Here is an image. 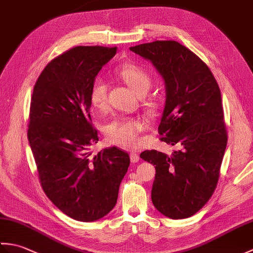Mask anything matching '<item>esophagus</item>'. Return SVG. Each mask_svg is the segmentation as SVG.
<instances>
[{
  "mask_svg": "<svg viewBox=\"0 0 253 253\" xmlns=\"http://www.w3.org/2000/svg\"><path fill=\"white\" fill-rule=\"evenodd\" d=\"M139 154L137 153V152H131L130 153V161L132 163H137V162H139Z\"/></svg>",
  "mask_w": 253,
  "mask_h": 253,
  "instance_id": "obj_1",
  "label": "esophagus"
}]
</instances>
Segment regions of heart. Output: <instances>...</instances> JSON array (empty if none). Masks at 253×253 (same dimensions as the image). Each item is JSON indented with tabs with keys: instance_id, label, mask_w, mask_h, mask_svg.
<instances>
[{
	"instance_id": "b5f03b06",
	"label": "heart",
	"mask_w": 253,
	"mask_h": 253,
	"mask_svg": "<svg viewBox=\"0 0 253 253\" xmlns=\"http://www.w3.org/2000/svg\"><path fill=\"white\" fill-rule=\"evenodd\" d=\"M116 75L138 95H144L152 85V77L143 67L135 63H125L116 69ZM90 103L96 110H103L107 104V84L103 78L93 79L89 92ZM144 105L155 109V102L144 101ZM147 123L140 117H120L109 123L104 132L106 139L115 146L132 149L138 146L139 133L146 129Z\"/></svg>"
}]
</instances>
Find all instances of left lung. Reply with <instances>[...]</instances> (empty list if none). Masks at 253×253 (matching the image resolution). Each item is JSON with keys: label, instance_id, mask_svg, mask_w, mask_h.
Wrapping results in <instances>:
<instances>
[{"label": "left lung", "instance_id": "1", "mask_svg": "<svg viewBox=\"0 0 253 253\" xmlns=\"http://www.w3.org/2000/svg\"><path fill=\"white\" fill-rule=\"evenodd\" d=\"M130 51L151 61L166 85L160 140L177 149L168 155L146 150L140 158L155 165L151 198L163 215L187 218L215 190L227 144L222 95L208 65L177 41H154Z\"/></svg>", "mask_w": 253, "mask_h": 253}]
</instances>
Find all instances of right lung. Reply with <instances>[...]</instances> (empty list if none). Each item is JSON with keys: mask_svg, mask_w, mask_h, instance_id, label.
Here are the masks:
<instances>
[{"mask_svg": "<svg viewBox=\"0 0 253 253\" xmlns=\"http://www.w3.org/2000/svg\"><path fill=\"white\" fill-rule=\"evenodd\" d=\"M116 50L94 45L64 52L44 67L31 96L27 136L41 187L57 209L80 222L96 221L115 207L130 163L117 147L90 152L99 141L90 87Z\"/></svg>", "mask_w": 253, "mask_h": 253, "instance_id": "right-lung-1", "label": "right lung"}]
</instances>
